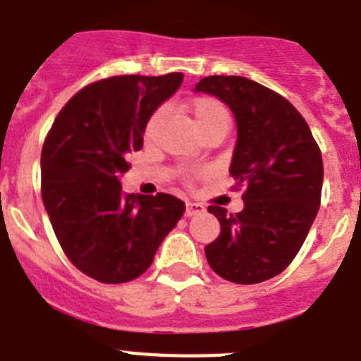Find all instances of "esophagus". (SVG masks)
Returning <instances> with one entry per match:
<instances>
[{"mask_svg":"<svg viewBox=\"0 0 361 361\" xmlns=\"http://www.w3.org/2000/svg\"><path fill=\"white\" fill-rule=\"evenodd\" d=\"M200 212H204L202 204L191 202V200H188V202H186V209H184V215H186V216H193V215H197V213H200Z\"/></svg>","mask_w":361,"mask_h":361,"instance_id":"34e87169","label":"esophagus"}]
</instances>
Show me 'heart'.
Returning <instances> with one entry per match:
<instances>
[{"label": "heart", "instance_id": "1", "mask_svg": "<svg viewBox=\"0 0 361 361\" xmlns=\"http://www.w3.org/2000/svg\"><path fill=\"white\" fill-rule=\"evenodd\" d=\"M190 110L193 114V119H195L197 128L202 133L215 132V130H228L229 126V116L226 108L215 101L212 97H195L190 103ZM162 116V110L153 111L152 117L148 119L145 126V139L149 141L157 128L159 119Z\"/></svg>", "mask_w": 361, "mask_h": 361}]
</instances>
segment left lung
Wrapping results in <instances>:
<instances>
[{"instance_id":"1","label":"left lung","mask_w":361,"mask_h":361,"mask_svg":"<svg viewBox=\"0 0 361 361\" xmlns=\"http://www.w3.org/2000/svg\"><path fill=\"white\" fill-rule=\"evenodd\" d=\"M195 92L219 97L237 121L229 173L244 209L208 212L220 235L204 247L216 275L258 283L280 275L300 251L320 208L324 164L305 119L288 99L240 75H209Z\"/></svg>"}]
</instances>
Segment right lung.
Wrapping results in <instances>:
<instances>
[{
    "label": "right lung",
    "mask_w": 361,
    "mask_h": 361,
    "mask_svg": "<svg viewBox=\"0 0 361 361\" xmlns=\"http://www.w3.org/2000/svg\"><path fill=\"white\" fill-rule=\"evenodd\" d=\"M183 73L116 75L85 86L54 121L41 152V197L70 262L90 279L141 276L186 204L168 193L124 195L121 175L142 148L152 114Z\"/></svg>",
    "instance_id": "add662e5"
}]
</instances>
